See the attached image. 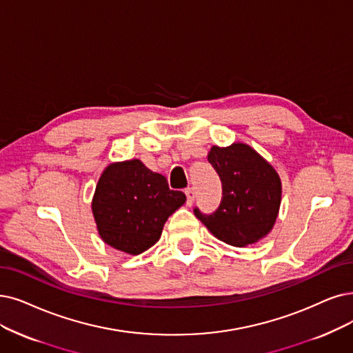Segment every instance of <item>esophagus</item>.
Segmentation results:
<instances>
[{"mask_svg":"<svg viewBox=\"0 0 353 353\" xmlns=\"http://www.w3.org/2000/svg\"><path fill=\"white\" fill-rule=\"evenodd\" d=\"M185 195H187V204L191 205L195 200V191L192 188H187L185 190Z\"/></svg>","mask_w":353,"mask_h":353,"instance_id":"obj_1","label":"esophagus"}]
</instances>
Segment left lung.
Here are the masks:
<instances>
[{
  "label": "left lung",
  "mask_w": 353,
  "mask_h": 353,
  "mask_svg": "<svg viewBox=\"0 0 353 353\" xmlns=\"http://www.w3.org/2000/svg\"><path fill=\"white\" fill-rule=\"evenodd\" d=\"M221 181V201L216 211L194 214L221 242L248 246L271 232L281 204V181L259 153L243 143L213 146L207 157Z\"/></svg>",
  "instance_id": "8db88e82"
}]
</instances>
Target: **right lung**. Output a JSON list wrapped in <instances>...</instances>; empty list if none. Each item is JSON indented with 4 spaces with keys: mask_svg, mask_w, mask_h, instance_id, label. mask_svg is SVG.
Listing matches in <instances>:
<instances>
[{
    "mask_svg": "<svg viewBox=\"0 0 353 353\" xmlns=\"http://www.w3.org/2000/svg\"><path fill=\"white\" fill-rule=\"evenodd\" d=\"M185 200L184 192L169 188L163 175L133 159L112 163L103 172L92 213L105 243L139 255L159 241L165 221Z\"/></svg>",
    "mask_w": 353,
    "mask_h": 353,
    "instance_id": "add662e5",
    "label": "right lung"
}]
</instances>
